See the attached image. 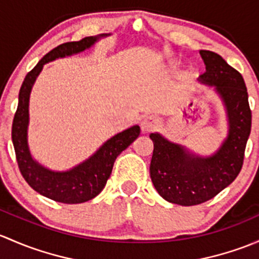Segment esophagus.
Masks as SVG:
<instances>
[{
    "mask_svg": "<svg viewBox=\"0 0 259 259\" xmlns=\"http://www.w3.org/2000/svg\"><path fill=\"white\" fill-rule=\"evenodd\" d=\"M157 124H158V118H157L156 116H153V114H151V116L145 117V118L142 119V122H141V128H142L143 132H149V131L153 130Z\"/></svg>",
    "mask_w": 259,
    "mask_h": 259,
    "instance_id": "esophagus-1",
    "label": "esophagus"
}]
</instances>
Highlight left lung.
I'll return each instance as SVG.
<instances>
[{
    "label": "left lung",
    "instance_id": "left-lung-1",
    "mask_svg": "<svg viewBox=\"0 0 259 259\" xmlns=\"http://www.w3.org/2000/svg\"><path fill=\"white\" fill-rule=\"evenodd\" d=\"M206 72L199 82L214 87L225 105L228 135L212 156L202 157L185 146L169 142L159 133H151L153 141L149 173L154 188L170 203L196 206L217 196L231 185L243 166L252 112L244 79L238 71L212 51H199Z\"/></svg>",
    "mask_w": 259,
    "mask_h": 259
}]
</instances>
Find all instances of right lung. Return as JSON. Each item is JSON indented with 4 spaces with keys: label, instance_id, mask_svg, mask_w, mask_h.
Segmentation results:
<instances>
[{
    "label": "right lung",
    "instance_id": "add662e5",
    "mask_svg": "<svg viewBox=\"0 0 259 259\" xmlns=\"http://www.w3.org/2000/svg\"><path fill=\"white\" fill-rule=\"evenodd\" d=\"M106 36L108 34L84 37L81 41L66 42L50 51L34 66L33 70L28 72L18 95L17 111L13 117L12 123V142L18 168L26 182L34 191L61 203H83L100 194L110 178L113 163L118 154L128 147L141 132L140 126H133L123 132L117 133L107 142L103 143L89 159L63 172H56L46 168L34 161L31 156L27 141L28 122H30L28 105H30L32 86L37 76L47 62L82 52L93 46L101 37Z\"/></svg>",
    "mask_w": 259,
    "mask_h": 259
}]
</instances>
